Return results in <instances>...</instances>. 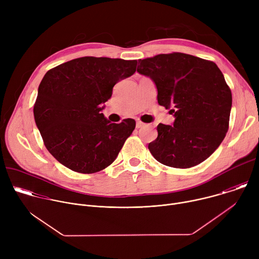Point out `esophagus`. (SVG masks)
<instances>
[{
  "label": "esophagus",
  "instance_id": "34e87169",
  "mask_svg": "<svg viewBox=\"0 0 259 259\" xmlns=\"http://www.w3.org/2000/svg\"><path fill=\"white\" fill-rule=\"evenodd\" d=\"M143 126H144V124H143L142 122H137V123H136V128H137V129H139V128H142Z\"/></svg>",
  "mask_w": 259,
  "mask_h": 259
}]
</instances>
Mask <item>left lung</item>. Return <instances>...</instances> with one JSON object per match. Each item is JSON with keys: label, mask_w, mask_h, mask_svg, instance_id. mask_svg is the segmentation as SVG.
<instances>
[{"label": "left lung", "mask_w": 259, "mask_h": 259, "mask_svg": "<svg viewBox=\"0 0 259 259\" xmlns=\"http://www.w3.org/2000/svg\"><path fill=\"white\" fill-rule=\"evenodd\" d=\"M137 71L150 77L158 103L171 108L173 126L159 124L150 142L154 158L169 167L191 168L208 159L229 130L232 92L218 66L174 52L139 59Z\"/></svg>", "instance_id": "obj_1"}]
</instances>
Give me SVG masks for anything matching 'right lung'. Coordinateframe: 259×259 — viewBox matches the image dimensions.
Segmentation results:
<instances>
[{
    "instance_id": "right-lung-1",
    "label": "right lung",
    "mask_w": 259,
    "mask_h": 259,
    "mask_svg": "<svg viewBox=\"0 0 259 259\" xmlns=\"http://www.w3.org/2000/svg\"><path fill=\"white\" fill-rule=\"evenodd\" d=\"M136 65V60L86 56L46 72L33 116L45 146L60 164L90 174L116 160L135 121L110 123L101 110L114 86L132 76Z\"/></svg>"
}]
</instances>
